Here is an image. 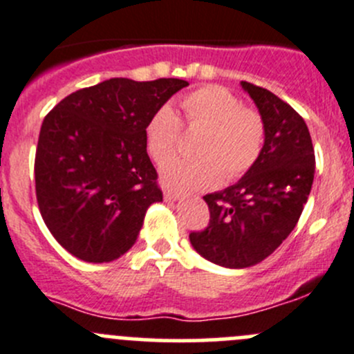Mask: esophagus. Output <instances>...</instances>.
Listing matches in <instances>:
<instances>
[{
    "label": "esophagus",
    "instance_id": "obj_1",
    "mask_svg": "<svg viewBox=\"0 0 354 354\" xmlns=\"http://www.w3.org/2000/svg\"><path fill=\"white\" fill-rule=\"evenodd\" d=\"M180 197H181V194H178V192H164V198H166L167 202H176V201H180Z\"/></svg>",
    "mask_w": 354,
    "mask_h": 354
}]
</instances>
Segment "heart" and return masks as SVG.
<instances>
[{"label": "heart", "mask_w": 354, "mask_h": 354, "mask_svg": "<svg viewBox=\"0 0 354 354\" xmlns=\"http://www.w3.org/2000/svg\"><path fill=\"white\" fill-rule=\"evenodd\" d=\"M185 121L204 128L198 157H167L160 164V180L174 190H197L243 176L259 159L264 145V122L259 112L243 107L242 100L221 86H202L181 98ZM181 135V122L169 105L157 109L145 126L150 157L164 159Z\"/></svg>", "instance_id": "1"}]
</instances>
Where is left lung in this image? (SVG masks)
Segmentation results:
<instances>
[{"instance_id": "1", "label": "left lung", "mask_w": 354, "mask_h": 354, "mask_svg": "<svg viewBox=\"0 0 354 354\" xmlns=\"http://www.w3.org/2000/svg\"><path fill=\"white\" fill-rule=\"evenodd\" d=\"M264 122L257 162L232 187L207 194L211 219L192 232V247L225 268H249L270 256L299 221L315 176V150L304 119L272 91L240 82Z\"/></svg>"}]
</instances>
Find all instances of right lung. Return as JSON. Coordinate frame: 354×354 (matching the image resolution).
<instances>
[{
    "label": "right lung",
    "instance_id": "obj_1",
    "mask_svg": "<svg viewBox=\"0 0 354 354\" xmlns=\"http://www.w3.org/2000/svg\"><path fill=\"white\" fill-rule=\"evenodd\" d=\"M183 79L112 77L65 97L44 118L34 162L48 230L86 263H111L135 245L145 212L162 202L145 126Z\"/></svg>",
    "mask_w": 354,
    "mask_h": 354
}]
</instances>
